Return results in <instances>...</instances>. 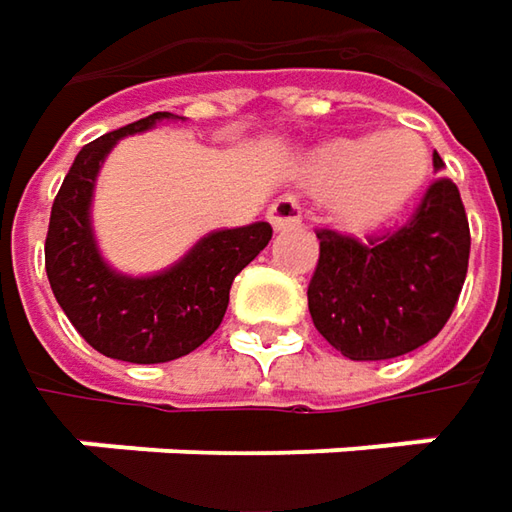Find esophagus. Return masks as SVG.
I'll use <instances>...</instances> for the list:
<instances>
[{"label": "esophagus", "mask_w": 512, "mask_h": 512, "mask_svg": "<svg viewBox=\"0 0 512 512\" xmlns=\"http://www.w3.org/2000/svg\"><path fill=\"white\" fill-rule=\"evenodd\" d=\"M267 219H270V225L276 227V230H293V227L302 225V202L293 193H285V196H279L270 205Z\"/></svg>", "instance_id": "1"}]
</instances>
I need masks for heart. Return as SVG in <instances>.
<instances>
[{"label": "heart", "mask_w": 512, "mask_h": 512, "mask_svg": "<svg viewBox=\"0 0 512 512\" xmlns=\"http://www.w3.org/2000/svg\"><path fill=\"white\" fill-rule=\"evenodd\" d=\"M427 145L419 133L390 128L373 136H336L307 159L310 185L327 190L333 219L347 230L390 222L427 176Z\"/></svg>", "instance_id": "1"}]
</instances>
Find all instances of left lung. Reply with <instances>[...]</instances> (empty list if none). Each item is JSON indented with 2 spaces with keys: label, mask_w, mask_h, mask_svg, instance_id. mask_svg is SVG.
<instances>
[{
  "label": "left lung",
  "mask_w": 512,
  "mask_h": 512,
  "mask_svg": "<svg viewBox=\"0 0 512 512\" xmlns=\"http://www.w3.org/2000/svg\"><path fill=\"white\" fill-rule=\"evenodd\" d=\"M433 153V168H442ZM319 265L307 285L316 330L353 362L396 359L427 344L459 302L470 227L459 187L436 179L399 230L350 239L319 230Z\"/></svg>",
  "instance_id": "left-lung-1"
}]
</instances>
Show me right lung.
Here are the masks:
<instances>
[{
  "mask_svg": "<svg viewBox=\"0 0 512 512\" xmlns=\"http://www.w3.org/2000/svg\"><path fill=\"white\" fill-rule=\"evenodd\" d=\"M165 119H173V113H153L85 145L50 207L45 239L50 290L79 336L119 362H173L207 342L225 319L236 273L273 236L267 222L213 230L176 265L153 276H125L102 259L90 225L99 168L122 136L150 130Z\"/></svg>",
  "mask_w": 512,
  "mask_h": 512,
  "instance_id": "obj_1",
  "label": "right lung"
}]
</instances>
